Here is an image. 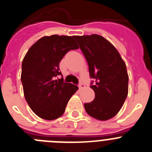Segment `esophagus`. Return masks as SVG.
I'll return each instance as SVG.
<instances>
[{
	"label": "esophagus",
	"mask_w": 152,
	"mask_h": 152,
	"mask_svg": "<svg viewBox=\"0 0 152 152\" xmlns=\"http://www.w3.org/2000/svg\"><path fill=\"white\" fill-rule=\"evenodd\" d=\"M78 87H79V88H80V89H83V87H85V86H84V84H83V83H79Z\"/></svg>",
	"instance_id": "1"
}]
</instances>
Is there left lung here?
I'll return each mask as SVG.
<instances>
[{"label": "left lung", "instance_id": "obj_1", "mask_svg": "<svg viewBox=\"0 0 152 152\" xmlns=\"http://www.w3.org/2000/svg\"><path fill=\"white\" fill-rule=\"evenodd\" d=\"M74 38L87 59L90 77L95 80L90 86L95 99L84 104L86 111L99 121L111 119L121 109L127 96L126 64L113 44L102 36L94 34Z\"/></svg>", "mask_w": 152, "mask_h": 152}]
</instances>
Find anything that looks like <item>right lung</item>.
Returning <instances> with one entry per match:
<instances>
[{
	"label": "right lung",
	"mask_w": 152,
	"mask_h": 152,
	"mask_svg": "<svg viewBox=\"0 0 152 152\" xmlns=\"http://www.w3.org/2000/svg\"><path fill=\"white\" fill-rule=\"evenodd\" d=\"M74 36H44L29 48L22 63L21 80L27 103L34 114L53 121L62 116L68 102L78 90L64 83L59 62L71 50L78 49Z\"/></svg>",
	"instance_id": "obj_1"
}]
</instances>
